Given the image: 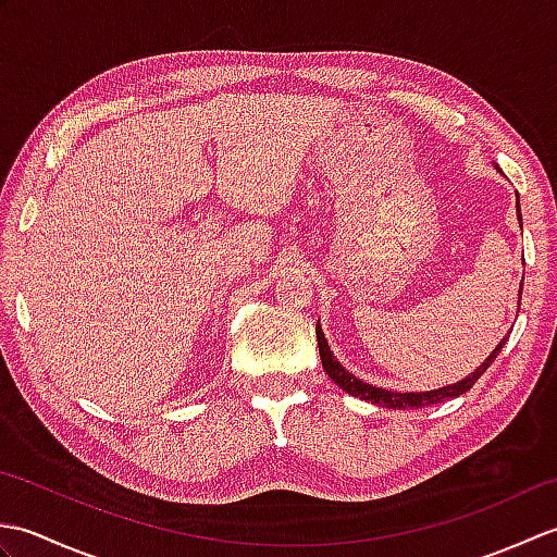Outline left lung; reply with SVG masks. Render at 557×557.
Here are the masks:
<instances>
[{"label": "left lung", "instance_id": "1", "mask_svg": "<svg viewBox=\"0 0 557 557\" xmlns=\"http://www.w3.org/2000/svg\"><path fill=\"white\" fill-rule=\"evenodd\" d=\"M517 218H519V227H522V212H519V196H517ZM519 301H522V285H519ZM315 337H318V351H321V363H323L325 373L330 375V381H333L337 387L345 389V393H349L351 397H359V399L371 401V405L387 407V409H419V407H425V405H437V401H445V399H453V397L465 395L467 389L474 385L483 373H486L488 366L495 359H498V354L503 351L505 342H507V337H503L500 345L495 347L486 359H483L481 366H476L474 373L465 375L457 383H449V385L437 387V389H425V393H395V389H385V387H375V385L363 383L361 377L349 373L345 366H342L335 359V354L330 351V345H327V339L323 335L321 321L315 323Z\"/></svg>", "mask_w": 557, "mask_h": 557}]
</instances>
